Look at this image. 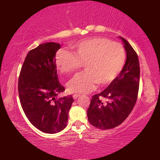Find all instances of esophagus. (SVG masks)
<instances>
[{
  "instance_id": "obj_1",
  "label": "esophagus",
  "mask_w": 160,
  "mask_h": 160,
  "mask_svg": "<svg viewBox=\"0 0 160 160\" xmlns=\"http://www.w3.org/2000/svg\"><path fill=\"white\" fill-rule=\"evenodd\" d=\"M80 97V94H75L74 95H73V99H78V97Z\"/></svg>"
}]
</instances>
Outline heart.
<instances>
[{
    "label": "heart",
    "mask_w": 160,
    "mask_h": 160,
    "mask_svg": "<svg viewBox=\"0 0 160 160\" xmlns=\"http://www.w3.org/2000/svg\"><path fill=\"white\" fill-rule=\"evenodd\" d=\"M72 53L58 51L55 57L57 69L63 74L77 71L82 67L85 71L75 75L68 83L71 93L85 94L94 90L96 84L106 85L120 73L126 62L122 44L104 37H94L78 42L71 47Z\"/></svg>",
    "instance_id": "obj_1"
}]
</instances>
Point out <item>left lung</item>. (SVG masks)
<instances>
[{
	"instance_id": "8db88e82",
	"label": "left lung",
	"mask_w": 160,
	"mask_h": 160,
	"mask_svg": "<svg viewBox=\"0 0 160 160\" xmlns=\"http://www.w3.org/2000/svg\"><path fill=\"white\" fill-rule=\"evenodd\" d=\"M120 38L126 51V63L104 90L92 96L88 109L89 122L102 130L113 128L122 123L134 108L138 94L140 64L138 54L127 40Z\"/></svg>"
}]
</instances>
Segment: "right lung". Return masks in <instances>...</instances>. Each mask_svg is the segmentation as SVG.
I'll return each mask as SVG.
<instances>
[{
    "instance_id": "right-lung-1",
    "label": "right lung",
    "mask_w": 160,
    "mask_h": 160,
    "mask_svg": "<svg viewBox=\"0 0 160 160\" xmlns=\"http://www.w3.org/2000/svg\"><path fill=\"white\" fill-rule=\"evenodd\" d=\"M61 45L47 42L28 52L18 78V93L27 118L37 129L56 133L67 126L72 95L57 98L65 90L59 82L55 62Z\"/></svg>"
}]
</instances>
